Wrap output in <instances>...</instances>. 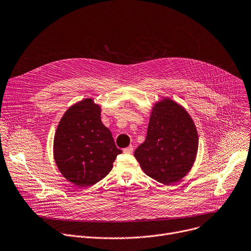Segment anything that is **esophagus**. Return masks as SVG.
<instances>
[{"instance_id":"1","label":"esophagus","mask_w":251,"mask_h":251,"mask_svg":"<svg viewBox=\"0 0 251 251\" xmlns=\"http://www.w3.org/2000/svg\"><path fill=\"white\" fill-rule=\"evenodd\" d=\"M132 151H133V148H132V146H128L127 148L124 149V152H126V153H131Z\"/></svg>"}]
</instances>
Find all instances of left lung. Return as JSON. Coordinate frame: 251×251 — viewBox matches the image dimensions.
Listing matches in <instances>:
<instances>
[{
  "label": "left lung",
  "mask_w": 251,
  "mask_h": 251,
  "mask_svg": "<svg viewBox=\"0 0 251 251\" xmlns=\"http://www.w3.org/2000/svg\"><path fill=\"white\" fill-rule=\"evenodd\" d=\"M199 137L188 111L171 99L153 104L145 142L134 157L145 174L164 185L183 179L192 169Z\"/></svg>",
  "instance_id": "obj_1"
}]
</instances>
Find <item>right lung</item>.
I'll list each match as a JSON object with an SVG mask.
<instances>
[{
	"label": "right lung",
	"instance_id": "right-lung-1",
	"mask_svg": "<svg viewBox=\"0 0 251 251\" xmlns=\"http://www.w3.org/2000/svg\"><path fill=\"white\" fill-rule=\"evenodd\" d=\"M101 107L92 99L71 105L57 126L53 157L62 176L78 187H90L112 169L122 150L101 123Z\"/></svg>",
	"mask_w": 251,
	"mask_h": 251
}]
</instances>
